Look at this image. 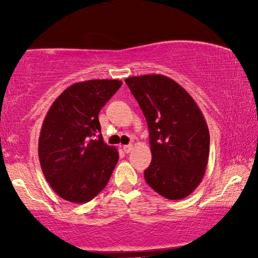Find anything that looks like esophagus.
Returning a JSON list of instances; mask_svg holds the SVG:
<instances>
[{
	"mask_svg": "<svg viewBox=\"0 0 258 258\" xmlns=\"http://www.w3.org/2000/svg\"><path fill=\"white\" fill-rule=\"evenodd\" d=\"M134 149V147H133V144H126V146H123V150H124V153H130V151H132Z\"/></svg>",
	"mask_w": 258,
	"mask_h": 258,
	"instance_id": "34e87169",
	"label": "esophagus"
}]
</instances>
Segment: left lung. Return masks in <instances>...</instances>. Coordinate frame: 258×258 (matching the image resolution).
Segmentation results:
<instances>
[{"label": "left lung", "instance_id": "left-lung-1", "mask_svg": "<svg viewBox=\"0 0 258 258\" xmlns=\"http://www.w3.org/2000/svg\"><path fill=\"white\" fill-rule=\"evenodd\" d=\"M125 83L149 128L153 158L144 178L165 199H184L199 186L208 164L210 136L203 114L192 97L167 76H133Z\"/></svg>", "mask_w": 258, "mask_h": 258}]
</instances>
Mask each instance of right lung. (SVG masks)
Instances as JSON below:
<instances>
[{
  "instance_id": "1",
  "label": "right lung",
  "mask_w": 258,
  "mask_h": 258,
  "mask_svg": "<svg viewBox=\"0 0 258 258\" xmlns=\"http://www.w3.org/2000/svg\"><path fill=\"white\" fill-rule=\"evenodd\" d=\"M121 86L118 80L75 83L45 115L38 157L45 179L63 200L89 202L108 184L118 151L103 142L98 114Z\"/></svg>"
}]
</instances>
